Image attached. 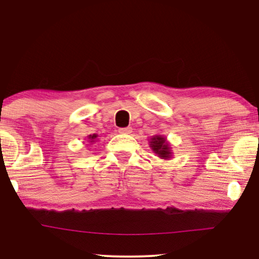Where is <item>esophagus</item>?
<instances>
[{"mask_svg":"<svg viewBox=\"0 0 259 259\" xmlns=\"http://www.w3.org/2000/svg\"><path fill=\"white\" fill-rule=\"evenodd\" d=\"M119 132L122 134H131L132 133V128L131 127H123V128H119Z\"/></svg>","mask_w":259,"mask_h":259,"instance_id":"1","label":"esophagus"}]
</instances>
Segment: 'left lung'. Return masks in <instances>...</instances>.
I'll use <instances>...</instances> for the list:
<instances>
[{"mask_svg": "<svg viewBox=\"0 0 259 259\" xmlns=\"http://www.w3.org/2000/svg\"><path fill=\"white\" fill-rule=\"evenodd\" d=\"M150 147L159 158L165 159V160L172 158V147L169 146V143L164 136L157 134L152 137L150 139Z\"/></svg>", "mask_w": 259, "mask_h": 259, "instance_id": "obj_1", "label": "left lung"}]
</instances>
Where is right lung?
Returning a JSON list of instances; mask_svg holds the SVG:
<instances>
[{
    "instance_id": "right-lung-1",
    "label": "right lung",
    "mask_w": 259,
    "mask_h": 259,
    "mask_svg": "<svg viewBox=\"0 0 259 259\" xmlns=\"http://www.w3.org/2000/svg\"><path fill=\"white\" fill-rule=\"evenodd\" d=\"M97 138H98V136L97 134H91V136H88V143H91V144H94L95 141H97Z\"/></svg>"
}]
</instances>
